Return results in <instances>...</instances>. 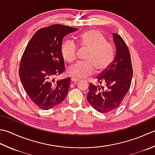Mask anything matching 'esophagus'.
Instances as JSON below:
<instances>
[{"label": "esophagus", "mask_w": 155, "mask_h": 155, "mask_svg": "<svg viewBox=\"0 0 155 155\" xmlns=\"http://www.w3.org/2000/svg\"><path fill=\"white\" fill-rule=\"evenodd\" d=\"M78 81H79V80H78V78H71V81L72 82V83H74H74H76V82H78Z\"/></svg>", "instance_id": "1"}]
</instances>
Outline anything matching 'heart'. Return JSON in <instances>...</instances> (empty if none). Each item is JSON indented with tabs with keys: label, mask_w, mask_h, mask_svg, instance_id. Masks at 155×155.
I'll use <instances>...</instances> for the list:
<instances>
[{
	"label": "heart",
	"mask_w": 155,
	"mask_h": 155,
	"mask_svg": "<svg viewBox=\"0 0 155 155\" xmlns=\"http://www.w3.org/2000/svg\"><path fill=\"white\" fill-rule=\"evenodd\" d=\"M77 42L82 48L89 51L86 62H77L70 66L68 74L75 78H85L93 74L95 69L101 72L107 69L113 62L115 57L114 45L107 41L103 33L97 29H89L78 36ZM61 54L66 62H73L77 58V46L72 41H66L62 45Z\"/></svg>",
	"instance_id": "obj_1"
}]
</instances>
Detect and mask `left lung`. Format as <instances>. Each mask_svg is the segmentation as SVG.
Listing matches in <instances>:
<instances>
[{
  "label": "left lung",
  "mask_w": 155,
  "mask_h": 155,
  "mask_svg": "<svg viewBox=\"0 0 155 155\" xmlns=\"http://www.w3.org/2000/svg\"><path fill=\"white\" fill-rule=\"evenodd\" d=\"M116 57L109 67L97 77L101 85L90 83L87 101L95 110L102 114L119 107L130 89L133 70L130 51L122 38L114 33Z\"/></svg>",
  "instance_id": "8db88e82"
}]
</instances>
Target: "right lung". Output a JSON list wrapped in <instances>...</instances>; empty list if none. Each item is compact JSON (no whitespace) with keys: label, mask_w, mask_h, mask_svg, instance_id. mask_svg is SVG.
<instances>
[{"label":"right lung","mask_w":155,"mask_h":155,"mask_svg":"<svg viewBox=\"0 0 155 155\" xmlns=\"http://www.w3.org/2000/svg\"><path fill=\"white\" fill-rule=\"evenodd\" d=\"M77 30L59 24L43 27L34 33L21 57L19 74L23 87L42 110L61 104L67 95L71 78L54 82V77L64 71L63 38Z\"/></svg>","instance_id":"add662e5"}]
</instances>
